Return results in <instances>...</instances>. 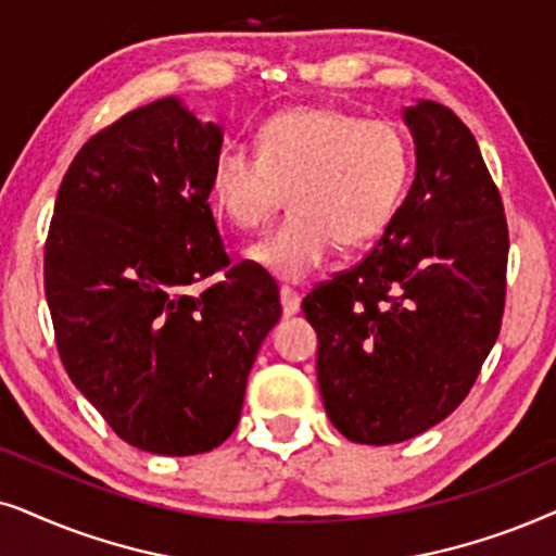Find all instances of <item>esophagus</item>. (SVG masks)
<instances>
[{
    "label": "esophagus",
    "instance_id": "1",
    "mask_svg": "<svg viewBox=\"0 0 556 556\" xmlns=\"http://www.w3.org/2000/svg\"><path fill=\"white\" fill-rule=\"evenodd\" d=\"M279 302H282L285 317H292L300 313V294L290 290V287H282V290H279Z\"/></svg>",
    "mask_w": 556,
    "mask_h": 556
}]
</instances>
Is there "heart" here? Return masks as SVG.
I'll list each match as a JSON object with an SVG mask.
<instances>
[{"label": "heart", "mask_w": 556, "mask_h": 556, "mask_svg": "<svg viewBox=\"0 0 556 556\" xmlns=\"http://www.w3.org/2000/svg\"><path fill=\"white\" fill-rule=\"evenodd\" d=\"M409 139L387 118L336 106H294L258 127L256 152L226 147L211 169V198L241 231H254L290 201V216L247 251L251 264L302 282L332 249L376 239L402 203Z\"/></svg>", "instance_id": "obj_1"}]
</instances>
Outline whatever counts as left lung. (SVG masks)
Instances as JSON below:
<instances>
[{"label": "left lung", "instance_id": "left-lung-1", "mask_svg": "<svg viewBox=\"0 0 556 556\" xmlns=\"http://www.w3.org/2000/svg\"><path fill=\"white\" fill-rule=\"evenodd\" d=\"M414 182L371 254L302 300L340 434L396 445L468 396L498 338L508 228L476 137L447 106H404Z\"/></svg>", "mask_w": 556, "mask_h": 556}]
</instances>
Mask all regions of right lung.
Wrapping results in <instances>:
<instances>
[{"mask_svg": "<svg viewBox=\"0 0 556 556\" xmlns=\"http://www.w3.org/2000/svg\"><path fill=\"white\" fill-rule=\"evenodd\" d=\"M224 129L152 101L80 147L55 198L46 294L76 389L131 447L208 453L239 425L279 315L262 266H228L208 205ZM224 270L201 295L187 287Z\"/></svg>", "mask_w": 556, "mask_h": 556, "instance_id": "obj_1", "label": "right lung"}]
</instances>
